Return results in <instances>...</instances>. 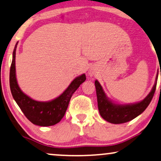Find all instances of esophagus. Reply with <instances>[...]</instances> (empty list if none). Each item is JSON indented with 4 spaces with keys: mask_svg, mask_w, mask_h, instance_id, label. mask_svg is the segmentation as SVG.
<instances>
[{
    "mask_svg": "<svg viewBox=\"0 0 161 161\" xmlns=\"http://www.w3.org/2000/svg\"><path fill=\"white\" fill-rule=\"evenodd\" d=\"M89 75H90V76H92V75H94L93 73H92V72H89Z\"/></svg>",
    "mask_w": 161,
    "mask_h": 161,
    "instance_id": "34e87169",
    "label": "esophagus"
}]
</instances>
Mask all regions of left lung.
I'll use <instances>...</instances> for the list:
<instances>
[{"label": "left lung", "instance_id": "obj_1", "mask_svg": "<svg viewBox=\"0 0 161 161\" xmlns=\"http://www.w3.org/2000/svg\"><path fill=\"white\" fill-rule=\"evenodd\" d=\"M158 75L151 92L144 100L138 103H130L127 105L116 104L107 97L102 86L95 80L97 97L98 109L100 116L112 124H122L131 121L143 113L150 103L156 89Z\"/></svg>", "mask_w": 161, "mask_h": 161}]
</instances>
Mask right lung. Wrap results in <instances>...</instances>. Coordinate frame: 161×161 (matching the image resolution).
<instances>
[{"mask_svg":"<svg viewBox=\"0 0 161 161\" xmlns=\"http://www.w3.org/2000/svg\"><path fill=\"white\" fill-rule=\"evenodd\" d=\"M17 45V42L13 51L9 73L10 89L13 98L24 115L33 124L42 127L52 126L57 124L64 116L72 94L86 79V75L82 74L75 78L67 89L54 100L47 102H40L33 100L23 92L17 83L15 69Z\"/></svg>","mask_w":161,"mask_h":161,"instance_id":"obj_1","label":"right lung"}]
</instances>
